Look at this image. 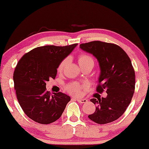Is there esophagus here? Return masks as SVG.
I'll list each match as a JSON object with an SVG mask.
<instances>
[{"label":"esophagus","instance_id":"1","mask_svg":"<svg viewBox=\"0 0 149 149\" xmlns=\"http://www.w3.org/2000/svg\"><path fill=\"white\" fill-rule=\"evenodd\" d=\"M77 102L80 104H83V103H87L88 100L87 99H77Z\"/></svg>","mask_w":149,"mask_h":149}]
</instances>
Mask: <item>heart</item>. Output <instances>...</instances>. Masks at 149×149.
Returning <instances> with one entry per match:
<instances>
[{
	"label": "heart",
	"instance_id": "b5f03b06",
	"mask_svg": "<svg viewBox=\"0 0 149 149\" xmlns=\"http://www.w3.org/2000/svg\"><path fill=\"white\" fill-rule=\"evenodd\" d=\"M68 58H66L63 60L62 62H60V64H59L58 70V72H61L64 70L65 66H66V64L68 62ZM78 61L79 63V65L83 68L85 66L87 65H94V60L91 56H89L88 54H81L80 56L78 57ZM85 87V85L80 84V83H77V82H72L69 83L68 85H66V89L68 93H70V94L74 95H79L81 94V90L83 89H84Z\"/></svg>",
	"mask_w": 149,
	"mask_h": 149
}]
</instances>
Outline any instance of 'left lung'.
Returning <instances> with one entry per match:
<instances>
[{"label": "left lung", "instance_id": "8db88e82", "mask_svg": "<svg viewBox=\"0 0 149 149\" xmlns=\"http://www.w3.org/2000/svg\"><path fill=\"white\" fill-rule=\"evenodd\" d=\"M99 62L100 74L96 91L106 90L107 96L90 100L96 106L89 119L98 124L111 123L124 113L135 89V72L129 56L123 49L113 43L99 40L80 45Z\"/></svg>", "mask_w": 149, "mask_h": 149}]
</instances>
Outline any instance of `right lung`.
<instances>
[{
	"mask_svg": "<svg viewBox=\"0 0 149 149\" xmlns=\"http://www.w3.org/2000/svg\"><path fill=\"white\" fill-rule=\"evenodd\" d=\"M77 45L38 47L18 62L13 73L14 87L20 107L30 119L49 124L62 116L70 97L62 92L51 95L46 82L56 78L59 64Z\"/></svg>",
	"mask_w": 149,
	"mask_h": 149,
	"instance_id": "right-lung-1",
	"label": "right lung"
}]
</instances>
